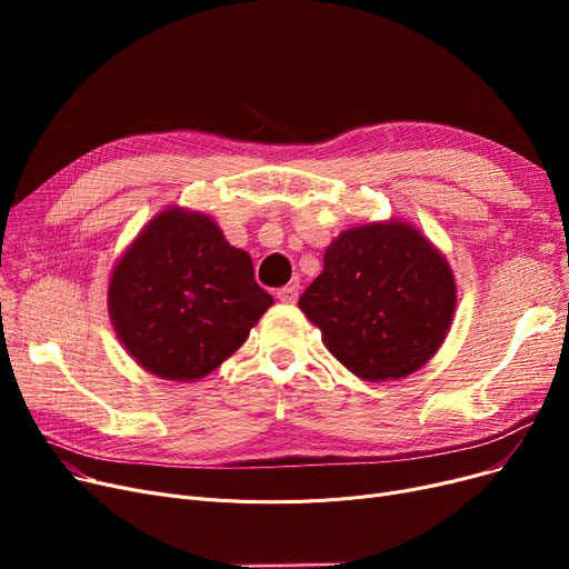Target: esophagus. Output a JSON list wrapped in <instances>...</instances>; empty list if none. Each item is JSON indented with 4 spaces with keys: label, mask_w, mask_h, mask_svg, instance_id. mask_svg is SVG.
<instances>
[{
    "label": "esophagus",
    "mask_w": 569,
    "mask_h": 569,
    "mask_svg": "<svg viewBox=\"0 0 569 569\" xmlns=\"http://www.w3.org/2000/svg\"><path fill=\"white\" fill-rule=\"evenodd\" d=\"M277 297H279V302H283V305H295L297 297H300V283L283 286V288L277 292Z\"/></svg>",
    "instance_id": "esophagus-1"
}]
</instances>
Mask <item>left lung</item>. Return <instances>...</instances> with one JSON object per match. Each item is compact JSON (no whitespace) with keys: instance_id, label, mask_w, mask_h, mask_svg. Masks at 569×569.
I'll list each match as a JSON object with an SVG mask.
<instances>
[{"instance_id":"obj_1","label":"left lung","mask_w":569,"mask_h":569,"mask_svg":"<svg viewBox=\"0 0 569 569\" xmlns=\"http://www.w3.org/2000/svg\"><path fill=\"white\" fill-rule=\"evenodd\" d=\"M325 348L357 378L399 380L440 350L457 309V281L431 239L401 219L343 230L300 297Z\"/></svg>"}]
</instances>
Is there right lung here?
Instances as JSON below:
<instances>
[{
	"instance_id": "add662e5",
	"label": "right lung",
	"mask_w": 569,
	"mask_h": 569,
	"mask_svg": "<svg viewBox=\"0 0 569 569\" xmlns=\"http://www.w3.org/2000/svg\"><path fill=\"white\" fill-rule=\"evenodd\" d=\"M272 305L251 256L230 247L212 217L184 207L149 221L108 283L119 343L144 371L177 382L219 369Z\"/></svg>"
}]
</instances>
